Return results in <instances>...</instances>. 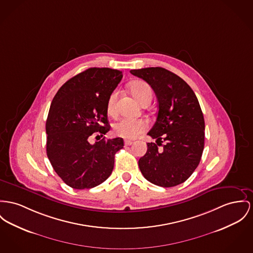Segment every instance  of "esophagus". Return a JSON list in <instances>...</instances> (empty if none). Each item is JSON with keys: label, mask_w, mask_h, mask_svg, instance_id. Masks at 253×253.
<instances>
[{"label": "esophagus", "mask_w": 253, "mask_h": 253, "mask_svg": "<svg viewBox=\"0 0 253 253\" xmlns=\"http://www.w3.org/2000/svg\"><path fill=\"white\" fill-rule=\"evenodd\" d=\"M125 146H130L133 142L132 141H130V140H125Z\"/></svg>", "instance_id": "34e87169"}]
</instances>
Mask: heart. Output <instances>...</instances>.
Wrapping results in <instances>:
<instances>
[{
    "label": "heart",
    "mask_w": 253,
    "mask_h": 253,
    "mask_svg": "<svg viewBox=\"0 0 253 253\" xmlns=\"http://www.w3.org/2000/svg\"><path fill=\"white\" fill-rule=\"evenodd\" d=\"M130 92L138 101H143L148 97H152L151 86L144 82H136L130 85ZM118 90H114L107 101V112L114 114L116 112V102L118 99ZM149 126V124L144 119L129 118L123 117L119 119L113 125L114 133L126 139H133L138 135L143 133Z\"/></svg>",
    "instance_id": "1"
}]
</instances>
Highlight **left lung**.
I'll use <instances>...</instances> for the list:
<instances>
[{
  "mask_svg": "<svg viewBox=\"0 0 253 253\" xmlns=\"http://www.w3.org/2000/svg\"><path fill=\"white\" fill-rule=\"evenodd\" d=\"M130 73L152 86L158 101L157 118L148 132L156 141L147 144L148 151L138 162L140 170L155 185L181 184L199 166L204 148L205 125L197 96L181 78L164 68Z\"/></svg>",
  "mask_w": 253,
  "mask_h": 253,
  "instance_id": "8db88e82",
  "label": "left lung"
}]
</instances>
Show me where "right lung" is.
I'll return each mask as SVG.
<instances>
[{
  "label": "right lung",
  "mask_w": 253,
  "mask_h": 253,
  "mask_svg": "<svg viewBox=\"0 0 253 253\" xmlns=\"http://www.w3.org/2000/svg\"><path fill=\"white\" fill-rule=\"evenodd\" d=\"M122 78L119 70L89 68L62 85L51 101L47 155L58 176L74 189L105 181L114 168L115 153L124 147L123 138L90 143L92 136L102 137L110 129L107 101Z\"/></svg>",
  "instance_id": "1"
}]
</instances>
